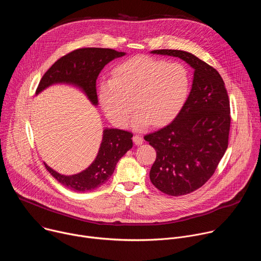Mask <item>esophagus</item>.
Segmentation results:
<instances>
[{
    "mask_svg": "<svg viewBox=\"0 0 261 261\" xmlns=\"http://www.w3.org/2000/svg\"><path fill=\"white\" fill-rule=\"evenodd\" d=\"M133 141H134V143H135L136 145H140V144L143 143V138H142L139 134H135V135L133 136Z\"/></svg>",
    "mask_w": 261,
    "mask_h": 261,
    "instance_id": "1",
    "label": "esophagus"
}]
</instances>
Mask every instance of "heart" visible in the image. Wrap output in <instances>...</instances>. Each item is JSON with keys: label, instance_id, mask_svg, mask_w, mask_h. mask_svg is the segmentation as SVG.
<instances>
[{"label": "heart", "instance_id": "heart-1", "mask_svg": "<svg viewBox=\"0 0 261 261\" xmlns=\"http://www.w3.org/2000/svg\"><path fill=\"white\" fill-rule=\"evenodd\" d=\"M188 69L178 62L138 56L113 70V79L99 84V102L108 119L117 126L127 125L134 105L138 108L132 126L143 129L174 119L190 93Z\"/></svg>", "mask_w": 261, "mask_h": 261}]
</instances>
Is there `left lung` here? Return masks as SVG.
<instances>
[{"label": "left lung", "mask_w": 261, "mask_h": 261, "mask_svg": "<svg viewBox=\"0 0 261 261\" xmlns=\"http://www.w3.org/2000/svg\"><path fill=\"white\" fill-rule=\"evenodd\" d=\"M152 54L176 57L194 69L192 89L174 120L146 134L157 153L150 178L161 192L180 196L203 186L228 146L230 105L219 72L194 55L176 49Z\"/></svg>", "instance_id": "1"}]
</instances>
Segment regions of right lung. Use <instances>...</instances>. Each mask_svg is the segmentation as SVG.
I'll list each match as a JSON object with an SVG mask.
<instances>
[{
  "instance_id": "1",
  "label": "right lung",
  "mask_w": 261,
  "mask_h": 261,
  "mask_svg": "<svg viewBox=\"0 0 261 261\" xmlns=\"http://www.w3.org/2000/svg\"><path fill=\"white\" fill-rule=\"evenodd\" d=\"M126 54L110 48L86 47L73 50L59 59L43 75L36 94H39L54 84H69L81 88L90 101L98 104L96 81L106 64ZM133 134L120 129H104L102 142L94 162L84 171L64 175L44 163L49 173L66 188L76 191H92L114 173L119 160L133 145Z\"/></svg>"
}]
</instances>
